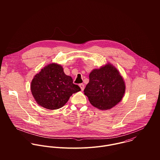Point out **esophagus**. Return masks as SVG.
Instances as JSON below:
<instances>
[{
  "instance_id": "obj_1",
  "label": "esophagus",
  "mask_w": 160,
  "mask_h": 160,
  "mask_svg": "<svg viewBox=\"0 0 160 160\" xmlns=\"http://www.w3.org/2000/svg\"><path fill=\"white\" fill-rule=\"evenodd\" d=\"M79 86H80V88H81V90H84L85 86H84V85H83V83H80V84H79Z\"/></svg>"
}]
</instances>
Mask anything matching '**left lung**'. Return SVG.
Returning <instances> with one entry per match:
<instances>
[{"label":"left lung","instance_id":"obj_1","mask_svg":"<svg viewBox=\"0 0 160 160\" xmlns=\"http://www.w3.org/2000/svg\"><path fill=\"white\" fill-rule=\"evenodd\" d=\"M125 91V83L119 72L112 65L108 64L91 72L89 82L83 92L92 106L106 110L120 102Z\"/></svg>","mask_w":160,"mask_h":160}]
</instances>
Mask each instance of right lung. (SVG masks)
<instances>
[{
  "label": "right lung",
  "instance_id": "1",
  "mask_svg": "<svg viewBox=\"0 0 160 160\" xmlns=\"http://www.w3.org/2000/svg\"><path fill=\"white\" fill-rule=\"evenodd\" d=\"M61 66L52 63L41 70L31 83V91L37 104L49 109L62 107L73 94L80 91Z\"/></svg>",
  "mask_w": 160,
  "mask_h": 160
}]
</instances>
